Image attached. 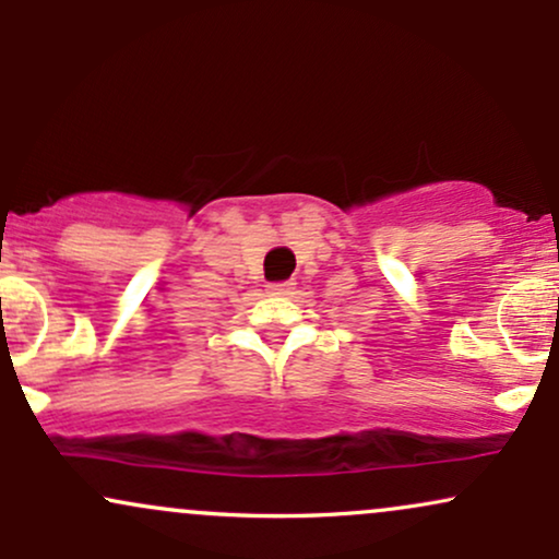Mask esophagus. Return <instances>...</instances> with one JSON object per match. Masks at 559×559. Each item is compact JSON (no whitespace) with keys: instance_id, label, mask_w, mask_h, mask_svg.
Here are the masks:
<instances>
[{"instance_id":"1","label":"esophagus","mask_w":559,"mask_h":559,"mask_svg":"<svg viewBox=\"0 0 559 559\" xmlns=\"http://www.w3.org/2000/svg\"><path fill=\"white\" fill-rule=\"evenodd\" d=\"M267 294H271V297H288V294H294V284L292 281H284V284H271L267 286Z\"/></svg>"}]
</instances>
